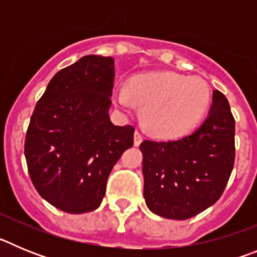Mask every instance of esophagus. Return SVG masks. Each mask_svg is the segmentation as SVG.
<instances>
[{
  "instance_id": "obj_1",
  "label": "esophagus",
  "mask_w": 257,
  "mask_h": 257,
  "mask_svg": "<svg viewBox=\"0 0 257 257\" xmlns=\"http://www.w3.org/2000/svg\"><path fill=\"white\" fill-rule=\"evenodd\" d=\"M142 142H143L142 134H140L139 131H135V134H134V145H135V147H139Z\"/></svg>"
}]
</instances>
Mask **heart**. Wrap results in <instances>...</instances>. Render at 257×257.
Segmentation results:
<instances>
[{"instance_id": "obj_1", "label": "heart", "mask_w": 257, "mask_h": 257, "mask_svg": "<svg viewBox=\"0 0 257 257\" xmlns=\"http://www.w3.org/2000/svg\"><path fill=\"white\" fill-rule=\"evenodd\" d=\"M133 100L143 106L142 121L154 136L174 139L189 133L205 115L211 100L206 81L175 72L136 74L127 87H118L114 101L131 110Z\"/></svg>"}]
</instances>
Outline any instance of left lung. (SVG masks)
I'll return each mask as SVG.
<instances>
[{
	"label": "left lung",
	"mask_w": 257,
	"mask_h": 257,
	"mask_svg": "<svg viewBox=\"0 0 257 257\" xmlns=\"http://www.w3.org/2000/svg\"><path fill=\"white\" fill-rule=\"evenodd\" d=\"M235 122L228 99L215 90L205 122L172 142L144 140V198L166 219L185 220L221 197L234 166Z\"/></svg>",
	"instance_id": "8db88e82"
}]
</instances>
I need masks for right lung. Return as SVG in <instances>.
Wrapping results in <instances>:
<instances>
[{"label": "right lung", "instance_id": "obj_1", "mask_svg": "<svg viewBox=\"0 0 257 257\" xmlns=\"http://www.w3.org/2000/svg\"><path fill=\"white\" fill-rule=\"evenodd\" d=\"M113 83V58L83 56L52 77L31 117L29 176L40 196L64 212L96 210L113 166L134 145L135 128L109 118Z\"/></svg>", "mask_w": 257, "mask_h": 257}]
</instances>
